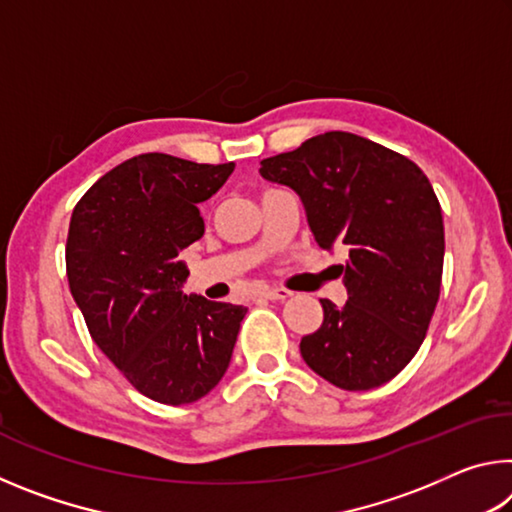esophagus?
I'll use <instances>...</instances> for the list:
<instances>
[{"label":"esophagus","mask_w":512,"mask_h":512,"mask_svg":"<svg viewBox=\"0 0 512 512\" xmlns=\"http://www.w3.org/2000/svg\"><path fill=\"white\" fill-rule=\"evenodd\" d=\"M259 296L266 298V300H277V302H282V300L291 298V291H287V289H280V287H264L262 291H259Z\"/></svg>","instance_id":"obj_1"}]
</instances>
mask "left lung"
I'll return each instance as SVG.
<instances>
[{
    "label": "left lung",
    "mask_w": 512,
    "mask_h": 512,
    "mask_svg": "<svg viewBox=\"0 0 512 512\" xmlns=\"http://www.w3.org/2000/svg\"><path fill=\"white\" fill-rule=\"evenodd\" d=\"M291 187L320 248L345 246L348 302L320 300L323 325L302 336L307 366L343 391L391 381L427 336L443 282V212L418 164L366 137L329 131L262 160Z\"/></svg>",
    "instance_id": "left-lung-1"
}]
</instances>
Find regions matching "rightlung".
<instances>
[{
    "label": "right lung",
    "instance_id": "right-lung-1",
    "mask_svg": "<svg viewBox=\"0 0 512 512\" xmlns=\"http://www.w3.org/2000/svg\"><path fill=\"white\" fill-rule=\"evenodd\" d=\"M232 171L235 162L135 155L101 176L69 221V291L90 336L160 404L196 402L219 384L248 311L183 293L180 253L205 232L198 203Z\"/></svg>",
    "mask_w": 512,
    "mask_h": 512
}]
</instances>
